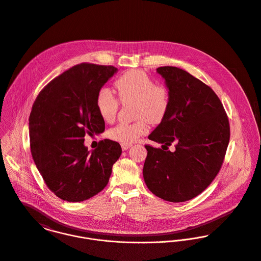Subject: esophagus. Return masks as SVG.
Listing matches in <instances>:
<instances>
[{
    "label": "esophagus",
    "instance_id": "34e87169",
    "mask_svg": "<svg viewBox=\"0 0 261 261\" xmlns=\"http://www.w3.org/2000/svg\"><path fill=\"white\" fill-rule=\"evenodd\" d=\"M132 146V144H127V143H122L121 144V147H122V149L125 151V150H128L130 147Z\"/></svg>",
    "mask_w": 261,
    "mask_h": 261
}]
</instances>
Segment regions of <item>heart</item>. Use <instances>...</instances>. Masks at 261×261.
<instances>
[{"label":"heart","mask_w":261,"mask_h":261,"mask_svg":"<svg viewBox=\"0 0 261 261\" xmlns=\"http://www.w3.org/2000/svg\"><path fill=\"white\" fill-rule=\"evenodd\" d=\"M117 96L108 88L99 90L96 106L101 118L113 122L123 104L134 102L133 112L136 120L132 123H120L109 130V137L121 143L130 144L148 133L149 125L159 124L170 108V93L164 84L155 81L141 70H130L115 82Z\"/></svg>","instance_id":"obj_1"}]
</instances>
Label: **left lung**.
<instances>
[{"label": "left lung", "instance_id": "8db88e82", "mask_svg": "<svg viewBox=\"0 0 261 261\" xmlns=\"http://www.w3.org/2000/svg\"><path fill=\"white\" fill-rule=\"evenodd\" d=\"M157 72L169 89L170 108L148 136L163 145H145L143 177L156 196L184 202L199 195L219 172L230 138L229 121L218 96L202 81L177 67H159Z\"/></svg>", "mask_w": 261, "mask_h": 261}]
</instances>
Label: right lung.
<instances>
[{"instance_id": "obj_1", "label": "right lung", "mask_w": 261, "mask_h": 261, "mask_svg": "<svg viewBox=\"0 0 261 261\" xmlns=\"http://www.w3.org/2000/svg\"><path fill=\"white\" fill-rule=\"evenodd\" d=\"M116 71L113 66L78 64L48 83L33 104L31 153L47 187L63 200L80 202L102 191L122 153L109 139L92 152L84 145L86 134L105 130L96 97Z\"/></svg>"}]
</instances>
